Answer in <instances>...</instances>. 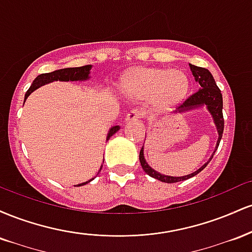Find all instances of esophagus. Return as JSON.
I'll return each mask as SVG.
<instances>
[{"label": "esophagus", "mask_w": 252, "mask_h": 252, "mask_svg": "<svg viewBox=\"0 0 252 252\" xmlns=\"http://www.w3.org/2000/svg\"><path fill=\"white\" fill-rule=\"evenodd\" d=\"M141 116H142V114H141V111H138V110H131V111H129L128 114H126V122H132V121H137L140 120Z\"/></svg>", "instance_id": "esophagus-1"}]
</instances>
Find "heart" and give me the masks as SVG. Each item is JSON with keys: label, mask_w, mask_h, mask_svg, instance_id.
Masks as SVG:
<instances>
[{"label": "heart", "mask_w": 252, "mask_h": 252, "mask_svg": "<svg viewBox=\"0 0 252 252\" xmlns=\"http://www.w3.org/2000/svg\"><path fill=\"white\" fill-rule=\"evenodd\" d=\"M123 89L129 96L150 97L155 106L167 109L179 104L189 92V80L180 70L136 68L124 79Z\"/></svg>", "instance_id": "b5f03b06"}]
</instances>
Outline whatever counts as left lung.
I'll use <instances>...</instances> for the list:
<instances>
[{
    "label": "left lung",
    "mask_w": 252,
    "mask_h": 252,
    "mask_svg": "<svg viewBox=\"0 0 252 252\" xmlns=\"http://www.w3.org/2000/svg\"><path fill=\"white\" fill-rule=\"evenodd\" d=\"M190 72H192L193 77H194V80L200 85L198 91L195 92L194 94L187 98L184 103L179 106L178 109L175 110L174 114H184V112L192 111V110L202 108V106H206L207 111L210 112L211 117H212L213 123H215L217 132H218V140H217V144L215 152L212 153V155L210 156V158L207 160L206 163H204L199 169H196L195 172L190 173L189 175L184 176H170V175H164L158 173V170L153 169L152 167L149 166L148 162L146 161V158H144V146L142 147L140 152V162L141 166L144 172L147 173L152 178L158 179V180L167 182V184H174V182L184 181L187 180V179L192 178V176H195L198 173H200L207 164L210 163V161L212 160L213 155H215L216 150L218 149L219 142L221 140L222 131H224V117H222V96L221 92L219 90L218 86L215 82V78H213L212 74L209 70L204 67H199V66L192 65L189 63Z\"/></svg>",
    "instance_id": "left-lung-1"
}]
</instances>
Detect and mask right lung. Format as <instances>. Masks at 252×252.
<instances>
[{
    "label": "right lung",
    "mask_w": 252,
    "mask_h": 252,
    "mask_svg": "<svg viewBox=\"0 0 252 252\" xmlns=\"http://www.w3.org/2000/svg\"><path fill=\"white\" fill-rule=\"evenodd\" d=\"M91 68L92 65H86V66H82V67H68V68H62V70H57L53 72H50V73H42L40 76H37L35 79H34L33 84L31 85V88L28 89V91L26 92L25 94V102L27 99L28 96L32 94L33 91H35L36 89L41 88V86L46 85L48 83H53V82H85V80H89L90 78V73H91ZM24 102V103H25ZM120 130V126H111L109 130L108 135H106V141L111 137L112 135L116 134V132ZM104 162V161H103ZM103 164L100 166V169H102ZM99 169V172H100ZM98 172V173H99ZM94 178L90 179L89 181L83 182V184H78L76 187L78 186H84V185L89 184L90 181L94 180Z\"/></svg>",
    "instance_id": "right-lung-1"
}]
</instances>
